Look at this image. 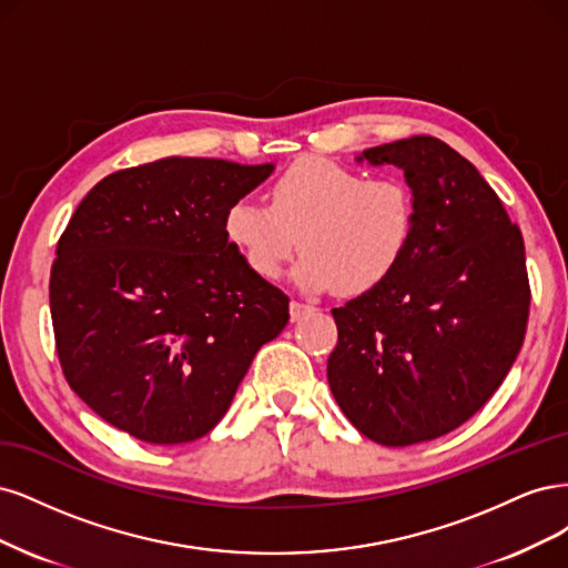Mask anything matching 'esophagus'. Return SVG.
<instances>
[{"mask_svg":"<svg viewBox=\"0 0 568 568\" xmlns=\"http://www.w3.org/2000/svg\"><path fill=\"white\" fill-rule=\"evenodd\" d=\"M311 311H314V306L302 304V302H290V318H292V321L304 318L306 314H311Z\"/></svg>","mask_w":568,"mask_h":568,"instance_id":"1","label":"esophagus"}]
</instances>
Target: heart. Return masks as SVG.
<instances>
[{
  "label": "heart",
  "mask_w": 568,
  "mask_h": 568,
  "mask_svg": "<svg viewBox=\"0 0 568 568\" xmlns=\"http://www.w3.org/2000/svg\"><path fill=\"white\" fill-rule=\"evenodd\" d=\"M271 207L243 197L226 210L224 235L260 278H278L292 254L304 292L358 295L379 285L415 233V197L398 176L368 179L335 160L304 158L271 186Z\"/></svg>",
  "instance_id": "obj_1"
}]
</instances>
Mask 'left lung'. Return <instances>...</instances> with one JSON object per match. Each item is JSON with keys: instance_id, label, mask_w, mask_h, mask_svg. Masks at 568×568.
Listing matches in <instances>:
<instances>
[{"instance_id": "1", "label": "left lung", "mask_w": 568, "mask_h": 568, "mask_svg": "<svg viewBox=\"0 0 568 568\" xmlns=\"http://www.w3.org/2000/svg\"><path fill=\"white\" fill-rule=\"evenodd\" d=\"M356 160L404 172L415 233L387 278L333 308L327 382L363 436L413 446L467 423L515 363L530 302L524 237L444 141L410 136Z\"/></svg>"}]
</instances>
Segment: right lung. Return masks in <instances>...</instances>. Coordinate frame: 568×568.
<instances>
[{"mask_svg": "<svg viewBox=\"0 0 568 568\" xmlns=\"http://www.w3.org/2000/svg\"><path fill=\"white\" fill-rule=\"evenodd\" d=\"M273 170L162 158L101 179L78 205L51 266V321L68 384L108 425L195 442L287 325L290 300L224 235L226 210Z\"/></svg>", "mask_w": 568, "mask_h": 568, "instance_id": "add662e5", "label": "right lung"}]
</instances>
